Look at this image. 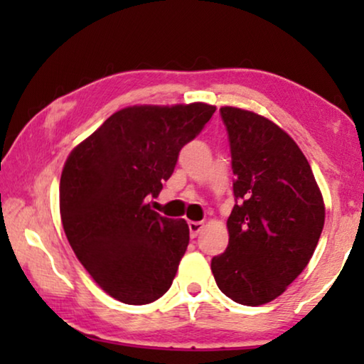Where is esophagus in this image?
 <instances>
[{"mask_svg": "<svg viewBox=\"0 0 364 364\" xmlns=\"http://www.w3.org/2000/svg\"><path fill=\"white\" fill-rule=\"evenodd\" d=\"M203 228V222H188V230H191V237L196 238Z\"/></svg>", "mask_w": 364, "mask_h": 364, "instance_id": "1", "label": "esophagus"}]
</instances>
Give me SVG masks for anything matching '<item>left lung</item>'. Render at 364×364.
I'll return each instance as SVG.
<instances>
[{"instance_id":"1","label":"left lung","mask_w":364,"mask_h":364,"mask_svg":"<svg viewBox=\"0 0 364 364\" xmlns=\"http://www.w3.org/2000/svg\"><path fill=\"white\" fill-rule=\"evenodd\" d=\"M232 154L235 205L228 247L212 258L223 295L247 306L280 296L308 265L325 225V203L310 164L277 124L220 107Z\"/></svg>"}]
</instances>
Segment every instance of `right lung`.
I'll return each instance as SVG.
<instances>
[{"label":"right lung","mask_w":364,"mask_h":364,"mask_svg":"<svg viewBox=\"0 0 364 364\" xmlns=\"http://www.w3.org/2000/svg\"><path fill=\"white\" fill-rule=\"evenodd\" d=\"M215 112L203 102L132 106L112 114L69 154L59 208L69 245L94 282L127 305L171 288L188 245V225L151 210L178 152Z\"/></svg>","instance_id":"1"}]
</instances>
